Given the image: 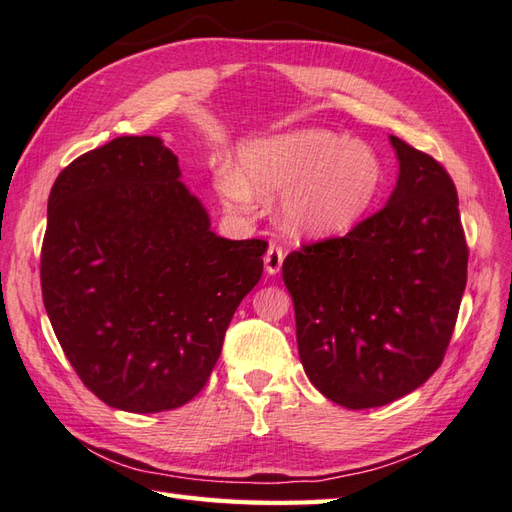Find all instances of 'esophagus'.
I'll return each mask as SVG.
<instances>
[{
  "label": "esophagus",
  "mask_w": 512,
  "mask_h": 512,
  "mask_svg": "<svg viewBox=\"0 0 512 512\" xmlns=\"http://www.w3.org/2000/svg\"><path fill=\"white\" fill-rule=\"evenodd\" d=\"M282 260H285V249L280 245L271 243L267 247V254H265V269L267 274H278L280 267H282Z\"/></svg>",
  "instance_id": "34e87169"
}]
</instances>
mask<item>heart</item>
<instances>
[{
  "label": "heart",
  "instance_id": "b5f03b06",
  "mask_svg": "<svg viewBox=\"0 0 512 512\" xmlns=\"http://www.w3.org/2000/svg\"><path fill=\"white\" fill-rule=\"evenodd\" d=\"M236 170L219 173V192L236 206L285 193L282 219L300 234L335 236L355 227L381 188L370 146L326 129H295L254 140L238 151Z\"/></svg>",
  "mask_w": 512,
  "mask_h": 512
}]
</instances>
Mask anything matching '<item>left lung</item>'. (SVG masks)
I'll use <instances>...</instances> for the list:
<instances>
[{"instance_id": "8db88e82", "label": "left lung", "mask_w": 512, "mask_h": 512, "mask_svg": "<svg viewBox=\"0 0 512 512\" xmlns=\"http://www.w3.org/2000/svg\"><path fill=\"white\" fill-rule=\"evenodd\" d=\"M390 142L401 164L390 201L282 263L306 377L348 410L388 405L440 368L467 287L453 179L431 155Z\"/></svg>"}]
</instances>
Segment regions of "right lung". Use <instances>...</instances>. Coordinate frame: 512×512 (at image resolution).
<instances>
[{
	"label": "right lung",
	"mask_w": 512,
	"mask_h": 512,
	"mask_svg": "<svg viewBox=\"0 0 512 512\" xmlns=\"http://www.w3.org/2000/svg\"><path fill=\"white\" fill-rule=\"evenodd\" d=\"M267 243L210 230L153 135H122L65 166L48 199L41 293L78 379L116 410L186 405L217 363Z\"/></svg>",
	"instance_id": "add662e5"
}]
</instances>
